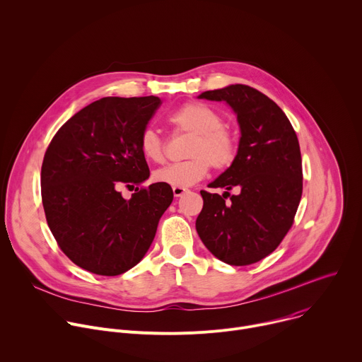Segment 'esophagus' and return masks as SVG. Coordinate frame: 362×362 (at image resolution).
<instances>
[{
	"instance_id": "esophagus-1",
	"label": "esophagus",
	"mask_w": 362,
	"mask_h": 362,
	"mask_svg": "<svg viewBox=\"0 0 362 362\" xmlns=\"http://www.w3.org/2000/svg\"><path fill=\"white\" fill-rule=\"evenodd\" d=\"M186 192H187L186 187H179V186H175V187H173V194H175V197L183 196Z\"/></svg>"
}]
</instances>
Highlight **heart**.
Segmentation results:
<instances>
[{
	"label": "heart",
	"instance_id": "heart-1",
	"mask_svg": "<svg viewBox=\"0 0 362 362\" xmlns=\"http://www.w3.org/2000/svg\"><path fill=\"white\" fill-rule=\"evenodd\" d=\"M168 122L176 132L193 136L186 150L189 159L158 169L153 173L154 182L187 187L208 175L211 165L218 170H226L235 163L239 151L238 139L215 109L197 101L185 103L169 115ZM139 146L147 160L165 162V141L158 130L143 129Z\"/></svg>",
	"mask_w": 362,
	"mask_h": 362
}]
</instances>
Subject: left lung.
Returning a JSON list of instances; mask_svg holds the SVG:
<instances>
[{
  "label": "left lung",
  "mask_w": 362,
  "mask_h": 362,
  "mask_svg": "<svg viewBox=\"0 0 362 362\" xmlns=\"http://www.w3.org/2000/svg\"><path fill=\"white\" fill-rule=\"evenodd\" d=\"M199 98L226 101L238 116L240 140L235 163L209 185L228 192H200L196 230L222 262L250 265L272 253L293 225L302 196L299 141L282 109L253 87L232 84ZM232 188L236 195L228 193Z\"/></svg>",
  "instance_id": "obj_1"
}]
</instances>
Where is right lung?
Listing matches in <instances>:
<instances>
[{"label":"right lung","mask_w":362,"mask_h":362,"mask_svg":"<svg viewBox=\"0 0 362 362\" xmlns=\"http://www.w3.org/2000/svg\"><path fill=\"white\" fill-rule=\"evenodd\" d=\"M159 97H103L67 120L49 141L41 166V199L48 228L77 267L116 276L148 250L173 200L169 185L137 187L150 170L140 133ZM136 186L126 201L119 189Z\"/></svg>","instance_id":"1"}]
</instances>
